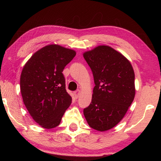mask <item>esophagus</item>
<instances>
[{
    "label": "esophagus",
    "mask_w": 161,
    "mask_h": 161,
    "mask_svg": "<svg viewBox=\"0 0 161 161\" xmlns=\"http://www.w3.org/2000/svg\"><path fill=\"white\" fill-rule=\"evenodd\" d=\"M74 94H75V97L76 99H78L79 97H80V89H77V91L75 92Z\"/></svg>",
    "instance_id": "34e87169"
}]
</instances>
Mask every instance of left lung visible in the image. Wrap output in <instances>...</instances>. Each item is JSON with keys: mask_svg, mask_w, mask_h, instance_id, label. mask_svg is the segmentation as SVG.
Listing matches in <instances>:
<instances>
[{"mask_svg": "<svg viewBox=\"0 0 161 161\" xmlns=\"http://www.w3.org/2000/svg\"><path fill=\"white\" fill-rule=\"evenodd\" d=\"M95 86L92 102L84 109L89 126L109 130L124 118L135 97V75L130 62L107 45L84 53Z\"/></svg>", "mask_w": 161, "mask_h": 161, "instance_id": "obj_1", "label": "left lung"}]
</instances>
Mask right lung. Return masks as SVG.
Returning a JSON list of instances; mask_svg holds the SVG:
<instances>
[{
  "label": "right lung",
  "mask_w": 161,
  "mask_h": 161,
  "mask_svg": "<svg viewBox=\"0 0 161 161\" xmlns=\"http://www.w3.org/2000/svg\"><path fill=\"white\" fill-rule=\"evenodd\" d=\"M76 55L75 50L58 45H47L26 62L20 76V92L29 114L45 129L60 124L72 103L62 72Z\"/></svg>",
  "instance_id": "1"
}]
</instances>
